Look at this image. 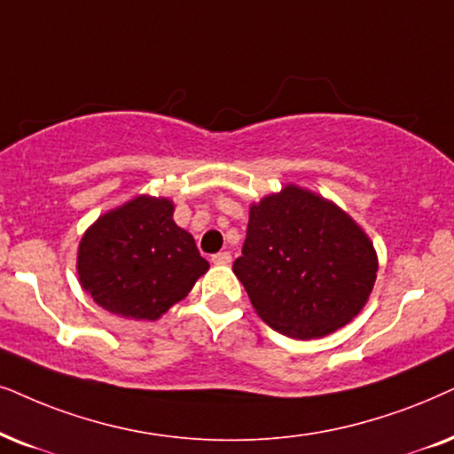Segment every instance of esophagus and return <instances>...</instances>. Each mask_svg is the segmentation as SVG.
Returning <instances> with one entry per match:
<instances>
[{
    "mask_svg": "<svg viewBox=\"0 0 454 454\" xmlns=\"http://www.w3.org/2000/svg\"><path fill=\"white\" fill-rule=\"evenodd\" d=\"M213 262L215 264H229L231 262V254H229V252H219V254L213 256Z\"/></svg>",
    "mask_w": 454,
    "mask_h": 454,
    "instance_id": "1",
    "label": "esophagus"
}]
</instances>
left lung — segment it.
Wrapping results in <instances>:
<instances>
[{
    "instance_id": "left-lung-1",
    "label": "left lung",
    "mask_w": 454,
    "mask_h": 454,
    "mask_svg": "<svg viewBox=\"0 0 454 454\" xmlns=\"http://www.w3.org/2000/svg\"><path fill=\"white\" fill-rule=\"evenodd\" d=\"M233 273L269 327L315 340L361 313L378 278V254L342 208L286 185L250 206Z\"/></svg>"
}]
</instances>
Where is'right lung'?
<instances>
[{
	"mask_svg": "<svg viewBox=\"0 0 454 454\" xmlns=\"http://www.w3.org/2000/svg\"><path fill=\"white\" fill-rule=\"evenodd\" d=\"M168 198L137 196L87 229L76 254L81 287L112 315L156 321L208 270Z\"/></svg>",
	"mask_w": 454,
	"mask_h": 454,
	"instance_id": "add662e5",
	"label": "right lung"
}]
</instances>
